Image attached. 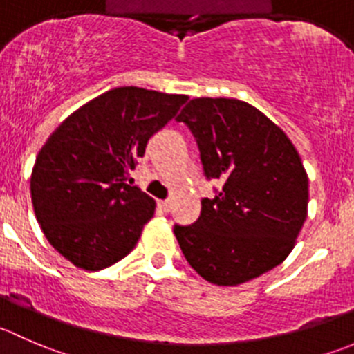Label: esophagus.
Returning a JSON list of instances; mask_svg holds the SVG:
<instances>
[{
	"label": "esophagus",
	"mask_w": 354,
	"mask_h": 354,
	"mask_svg": "<svg viewBox=\"0 0 354 354\" xmlns=\"http://www.w3.org/2000/svg\"><path fill=\"white\" fill-rule=\"evenodd\" d=\"M159 207L162 209L164 212H167L171 209V201H159Z\"/></svg>",
	"instance_id": "obj_1"
}]
</instances>
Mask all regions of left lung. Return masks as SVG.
<instances>
[{
    "instance_id": "8db88e82",
    "label": "left lung",
    "mask_w": 354,
    "mask_h": 354,
    "mask_svg": "<svg viewBox=\"0 0 354 354\" xmlns=\"http://www.w3.org/2000/svg\"><path fill=\"white\" fill-rule=\"evenodd\" d=\"M176 121L194 133L204 174L225 181L194 225H174L192 268L239 286L279 266L308 216V174L286 133L235 98H194Z\"/></svg>"
}]
</instances>
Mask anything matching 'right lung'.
Wrapping results in <instances>:
<instances>
[{
  "mask_svg": "<svg viewBox=\"0 0 354 354\" xmlns=\"http://www.w3.org/2000/svg\"><path fill=\"white\" fill-rule=\"evenodd\" d=\"M187 100L114 88L72 112L46 140L30 174L34 214L48 242L74 266L98 272L135 249L156 201L126 183L129 171Z\"/></svg>",
  "mask_w": 354,
  "mask_h": 354,
  "instance_id": "obj_1",
  "label": "right lung"
}]
</instances>
